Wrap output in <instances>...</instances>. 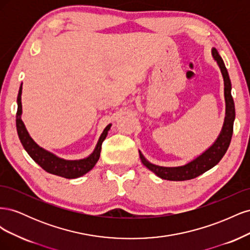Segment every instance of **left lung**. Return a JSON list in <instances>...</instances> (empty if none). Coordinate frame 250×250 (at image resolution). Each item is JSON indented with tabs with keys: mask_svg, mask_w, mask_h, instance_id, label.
I'll return each instance as SVG.
<instances>
[{
	"mask_svg": "<svg viewBox=\"0 0 250 250\" xmlns=\"http://www.w3.org/2000/svg\"><path fill=\"white\" fill-rule=\"evenodd\" d=\"M211 56H213L214 60L219 66V69H220L224 81L225 117L222 129L220 133H219L216 141L211 144L206 151H203L201 154L196 156L187 164L176 166V167H163V166H158L150 163L139 150L140 158L143 165L162 179L183 181L197 177L204 172H207L209 169L215 167V166L221 161V158L229 149L232 135L233 121L234 117H236L234 103L231 97V83L229 76V72L226 70L225 64L221 56L219 55L217 49H211Z\"/></svg>",
	"mask_w": 250,
	"mask_h": 250,
	"instance_id": "obj_1",
	"label": "left lung"
}]
</instances>
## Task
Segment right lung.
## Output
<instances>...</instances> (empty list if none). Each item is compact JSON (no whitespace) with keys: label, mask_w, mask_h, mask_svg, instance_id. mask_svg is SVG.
I'll return each instance as SVG.
<instances>
[{"label":"right lung","mask_w":250,"mask_h":250,"mask_svg":"<svg viewBox=\"0 0 250 250\" xmlns=\"http://www.w3.org/2000/svg\"><path fill=\"white\" fill-rule=\"evenodd\" d=\"M21 90L22 83L20 86L19 95H18V112H17V130L20 141L22 147L25 148L27 153L31 156L32 160L39 164L41 167L47 171L48 173L54 174V175L62 176L64 178H78L84 175L87 172L92 170L98 160L100 157L101 146L103 141L106 139L108 131L111 127V124H108L104 128L103 132L101 133L99 140H98L96 147L93 152L84 158H79V160H65V158L59 157L51 151L41 147L39 144H36L34 140L30 137L27 128L21 120Z\"/></svg>","instance_id":"obj_1"}]
</instances>
